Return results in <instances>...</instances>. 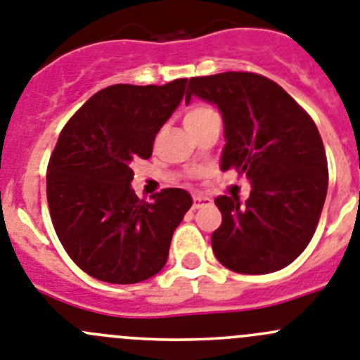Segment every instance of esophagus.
I'll return each mask as SVG.
<instances>
[{
    "label": "esophagus",
    "mask_w": 360,
    "mask_h": 360,
    "mask_svg": "<svg viewBox=\"0 0 360 360\" xmlns=\"http://www.w3.org/2000/svg\"><path fill=\"white\" fill-rule=\"evenodd\" d=\"M210 204H211L210 197H202V195L193 197V210H200V207L210 206Z\"/></svg>",
    "instance_id": "obj_1"
}]
</instances>
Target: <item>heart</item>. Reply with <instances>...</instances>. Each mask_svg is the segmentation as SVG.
Returning a JSON list of instances; mask_svg holds the SVG:
<instances>
[{"label":"heart","instance_id":"heart-1","mask_svg":"<svg viewBox=\"0 0 360 360\" xmlns=\"http://www.w3.org/2000/svg\"><path fill=\"white\" fill-rule=\"evenodd\" d=\"M214 117L218 115L213 108H210L206 104H193V106L188 108L186 113H184V126H186V129L188 127L200 126L202 122L214 119Z\"/></svg>","mask_w":360,"mask_h":360}]
</instances>
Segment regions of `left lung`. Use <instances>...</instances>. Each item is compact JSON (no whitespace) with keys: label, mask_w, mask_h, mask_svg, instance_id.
I'll return each instance as SVG.
<instances>
[{"label":"left lung","mask_w":360,"mask_h":360,"mask_svg":"<svg viewBox=\"0 0 360 360\" xmlns=\"http://www.w3.org/2000/svg\"><path fill=\"white\" fill-rule=\"evenodd\" d=\"M191 96L217 104L226 146L220 169L252 184L250 197L214 199L221 224L211 247L236 274H271L293 263L316 231L328 188L325 147L316 124L271 79L254 72L191 78Z\"/></svg>","instance_id":"obj_1"}]
</instances>
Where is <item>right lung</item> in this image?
<instances>
[{"mask_svg":"<svg viewBox=\"0 0 360 360\" xmlns=\"http://www.w3.org/2000/svg\"><path fill=\"white\" fill-rule=\"evenodd\" d=\"M186 82L99 90L60 133L46 177L49 213L70 259L97 281H147L169 259L174 231L193 200L181 188L140 200L131 167L150 158Z\"/></svg>","mask_w":360,"mask_h":360,"instance_id":"right-lung-1","label":"right lung"}]
</instances>
